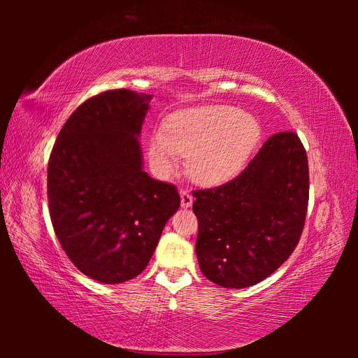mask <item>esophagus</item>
Instances as JSON below:
<instances>
[{"mask_svg": "<svg viewBox=\"0 0 358 358\" xmlns=\"http://www.w3.org/2000/svg\"><path fill=\"white\" fill-rule=\"evenodd\" d=\"M180 199H181V208H191L194 203V196L187 191H180Z\"/></svg>", "mask_w": 358, "mask_h": 358, "instance_id": "obj_1", "label": "esophagus"}]
</instances>
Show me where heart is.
I'll use <instances>...</instances> for the list:
<instances>
[{
    "mask_svg": "<svg viewBox=\"0 0 358 358\" xmlns=\"http://www.w3.org/2000/svg\"><path fill=\"white\" fill-rule=\"evenodd\" d=\"M260 138V124L231 106L210 104L180 110L157 129L149 158L159 173H171L187 155V172L201 185H220L237 175Z\"/></svg>",
    "mask_w": 358,
    "mask_h": 358,
    "instance_id": "1",
    "label": "heart"
}]
</instances>
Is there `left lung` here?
Returning a JSON list of instances; mask_svg holds the SVG:
<instances>
[{"instance_id":"8db88e82","label":"left lung","mask_w":358,"mask_h":358,"mask_svg":"<svg viewBox=\"0 0 358 358\" xmlns=\"http://www.w3.org/2000/svg\"><path fill=\"white\" fill-rule=\"evenodd\" d=\"M194 196L203 275L232 289L260 283L301 237L309 200L306 150L295 132L273 134L238 177L196 189Z\"/></svg>"}]
</instances>
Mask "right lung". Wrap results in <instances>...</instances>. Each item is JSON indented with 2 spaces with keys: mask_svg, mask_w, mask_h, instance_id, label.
<instances>
[{
  "mask_svg": "<svg viewBox=\"0 0 358 358\" xmlns=\"http://www.w3.org/2000/svg\"><path fill=\"white\" fill-rule=\"evenodd\" d=\"M150 95L106 90L80 104L53 144L49 212L69 260L100 283L146 269L180 208L177 187L143 171L138 136Z\"/></svg>",
  "mask_w": 358,
  "mask_h": 358,
  "instance_id": "obj_1",
  "label": "right lung"
}]
</instances>
